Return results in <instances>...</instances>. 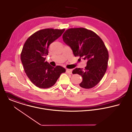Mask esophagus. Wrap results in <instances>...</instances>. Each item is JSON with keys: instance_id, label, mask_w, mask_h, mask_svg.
I'll use <instances>...</instances> for the list:
<instances>
[{"instance_id": "esophagus-1", "label": "esophagus", "mask_w": 132, "mask_h": 132, "mask_svg": "<svg viewBox=\"0 0 132 132\" xmlns=\"http://www.w3.org/2000/svg\"><path fill=\"white\" fill-rule=\"evenodd\" d=\"M66 72L68 73L71 74L72 73V69H66Z\"/></svg>"}]
</instances>
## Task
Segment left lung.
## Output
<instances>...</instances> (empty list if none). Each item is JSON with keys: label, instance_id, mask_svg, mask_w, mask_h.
<instances>
[{"label": "left lung", "instance_id": "1", "mask_svg": "<svg viewBox=\"0 0 132 132\" xmlns=\"http://www.w3.org/2000/svg\"><path fill=\"white\" fill-rule=\"evenodd\" d=\"M63 39L75 56L87 60L84 69L76 68L72 71L73 74L83 78L80 86L86 89L94 87L103 77L108 65L109 52L103 40L94 32L84 28L67 30Z\"/></svg>", "mask_w": 132, "mask_h": 132}]
</instances>
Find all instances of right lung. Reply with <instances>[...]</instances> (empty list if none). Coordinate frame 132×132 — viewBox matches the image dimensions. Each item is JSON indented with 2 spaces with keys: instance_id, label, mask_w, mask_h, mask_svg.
<instances>
[{
  "instance_id": "obj_1",
  "label": "right lung",
  "mask_w": 132,
  "mask_h": 132,
  "mask_svg": "<svg viewBox=\"0 0 132 132\" xmlns=\"http://www.w3.org/2000/svg\"><path fill=\"white\" fill-rule=\"evenodd\" d=\"M65 29H45L31 35L26 41L20 54L24 70L31 82L40 88L55 84L66 69L62 66H51L47 61L49 45L60 37Z\"/></svg>"
}]
</instances>
